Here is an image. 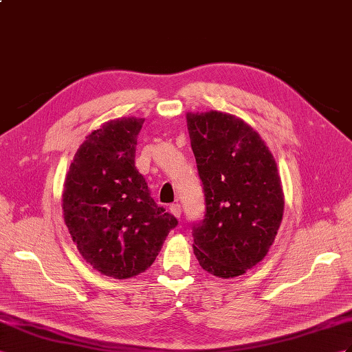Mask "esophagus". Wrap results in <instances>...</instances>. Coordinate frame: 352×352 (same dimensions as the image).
Segmentation results:
<instances>
[{
  "instance_id": "34e87169",
  "label": "esophagus",
  "mask_w": 352,
  "mask_h": 352,
  "mask_svg": "<svg viewBox=\"0 0 352 352\" xmlns=\"http://www.w3.org/2000/svg\"><path fill=\"white\" fill-rule=\"evenodd\" d=\"M169 211L173 212L175 217H182V205H179V204H170Z\"/></svg>"
}]
</instances>
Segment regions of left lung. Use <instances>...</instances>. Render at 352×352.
<instances>
[{
	"instance_id": "left-lung-1",
	"label": "left lung",
	"mask_w": 352,
	"mask_h": 352,
	"mask_svg": "<svg viewBox=\"0 0 352 352\" xmlns=\"http://www.w3.org/2000/svg\"><path fill=\"white\" fill-rule=\"evenodd\" d=\"M187 129L205 193V219L193 223L197 262L235 278L262 262L283 221L276 162L260 135L236 116L187 113Z\"/></svg>"
}]
</instances>
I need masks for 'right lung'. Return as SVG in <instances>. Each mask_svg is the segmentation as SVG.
<instances>
[{
    "instance_id": "1",
    "label": "right lung",
    "mask_w": 352,
    "mask_h": 352,
    "mask_svg": "<svg viewBox=\"0 0 352 352\" xmlns=\"http://www.w3.org/2000/svg\"><path fill=\"white\" fill-rule=\"evenodd\" d=\"M144 119L123 117L86 137L71 162L62 193L64 220L80 254L117 279L148 269L178 221L157 206L137 166Z\"/></svg>"
}]
</instances>
